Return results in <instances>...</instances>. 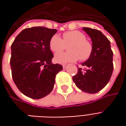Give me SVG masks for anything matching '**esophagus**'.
<instances>
[{"mask_svg":"<svg viewBox=\"0 0 126 126\" xmlns=\"http://www.w3.org/2000/svg\"><path fill=\"white\" fill-rule=\"evenodd\" d=\"M67 67V65H63V69H66Z\"/></svg>","mask_w":126,"mask_h":126,"instance_id":"esophagus-1","label":"esophagus"}]
</instances>
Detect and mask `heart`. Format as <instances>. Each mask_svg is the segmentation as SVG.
<instances>
[{"mask_svg":"<svg viewBox=\"0 0 126 126\" xmlns=\"http://www.w3.org/2000/svg\"><path fill=\"white\" fill-rule=\"evenodd\" d=\"M68 45L69 52L55 55V60L57 63L65 64L76 61L78 59L86 61L89 59L93 52L91 42L86 40L84 33L79 31L66 32L63 34V40L55 34L50 40V48L55 53L63 51Z\"/></svg>","mask_w":126,"mask_h":126,"instance_id":"b5f03b06","label":"heart"}]
</instances>
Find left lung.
<instances>
[{
    "mask_svg": "<svg viewBox=\"0 0 126 126\" xmlns=\"http://www.w3.org/2000/svg\"><path fill=\"white\" fill-rule=\"evenodd\" d=\"M92 40L93 52L89 59L82 63L85 69L78 68L73 81L79 89L94 94L103 89L110 80L113 70V51L107 38L99 30L83 28Z\"/></svg>",
    "mask_w": 126,
    "mask_h": 126,
    "instance_id": "left-lung-1",
    "label": "left lung"
}]
</instances>
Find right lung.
I'll use <instances>...</instances> for the list:
<instances>
[{
  "label": "right lung",
  "instance_id": "1",
  "mask_svg": "<svg viewBox=\"0 0 126 126\" xmlns=\"http://www.w3.org/2000/svg\"><path fill=\"white\" fill-rule=\"evenodd\" d=\"M56 29L45 27L26 28L11 45L10 64L12 78L21 93L33 99L46 96L53 89L56 75L63 69L52 64L50 40Z\"/></svg>",
  "mask_w": 126,
  "mask_h": 126
}]
</instances>
